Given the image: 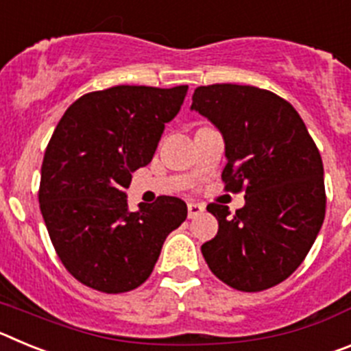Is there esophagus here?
Masks as SVG:
<instances>
[{"instance_id":"1","label":"esophagus","mask_w":351,"mask_h":351,"mask_svg":"<svg viewBox=\"0 0 351 351\" xmlns=\"http://www.w3.org/2000/svg\"><path fill=\"white\" fill-rule=\"evenodd\" d=\"M204 210H206V206H204V204H198V202L188 204V216H190V218H197L198 214H202Z\"/></svg>"}]
</instances>
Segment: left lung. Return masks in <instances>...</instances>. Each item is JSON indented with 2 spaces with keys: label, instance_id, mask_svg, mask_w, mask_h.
Segmentation results:
<instances>
[{
  "label": "left lung",
  "instance_id": "8db88e82",
  "mask_svg": "<svg viewBox=\"0 0 351 351\" xmlns=\"http://www.w3.org/2000/svg\"><path fill=\"white\" fill-rule=\"evenodd\" d=\"M191 100L225 142V188L246 190L234 216L226 206H207L219 228L202 244L204 258L235 290H267L299 267L324 223L318 147L295 108L267 89L213 84L195 89Z\"/></svg>",
  "mask_w": 351,
  "mask_h": 351
}]
</instances>
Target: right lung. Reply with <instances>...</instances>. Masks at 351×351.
Segmentation results:
<instances>
[{"label": "right lung", "mask_w": 351, "mask_h": 351, "mask_svg": "<svg viewBox=\"0 0 351 351\" xmlns=\"http://www.w3.org/2000/svg\"><path fill=\"white\" fill-rule=\"evenodd\" d=\"M188 86H114L68 107L47 145L40 210L54 250L75 280L105 293L141 287L167 235L188 216L178 197L128 209L133 170L153 160Z\"/></svg>", "instance_id": "right-lung-1"}]
</instances>
